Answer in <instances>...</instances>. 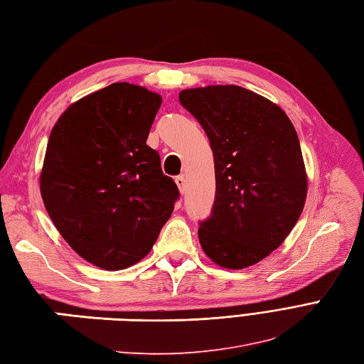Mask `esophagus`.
I'll return each instance as SVG.
<instances>
[{
  "mask_svg": "<svg viewBox=\"0 0 364 364\" xmlns=\"http://www.w3.org/2000/svg\"><path fill=\"white\" fill-rule=\"evenodd\" d=\"M176 183H177V187H179V191L183 193L185 191V177L183 176H177L176 177Z\"/></svg>",
  "mask_w": 364,
  "mask_h": 364,
  "instance_id": "obj_1",
  "label": "esophagus"
}]
</instances>
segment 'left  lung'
I'll use <instances>...</instances> for the list:
<instances>
[{"instance_id":"left-lung-1","label":"left lung","mask_w":364,"mask_h":364,"mask_svg":"<svg viewBox=\"0 0 364 364\" xmlns=\"http://www.w3.org/2000/svg\"><path fill=\"white\" fill-rule=\"evenodd\" d=\"M179 100L215 159V204L199 243L213 263L245 269L284 243L304 210L309 179L296 129L277 104L238 85L185 88Z\"/></svg>"}]
</instances>
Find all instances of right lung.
I'll return each mask as SVG.
<instances>
[{
	"mask_svg": "<svg viewBox=\"0 0 364 364\" xmlns=\"http://www.w3.org/2000/svg\"><path fill=\"white\" fill-rule=\"evenodd\" d=\"M160 106L159 93L115 82L73 102L50 134L45 208L70 247L101 269L146 257L179 198L146 144Z\"/></svg>",
	"mask_w": 364,
	"mask_h": 364,
	"instance_id": "1",
	"label": "right lung"
}]
</instances>
